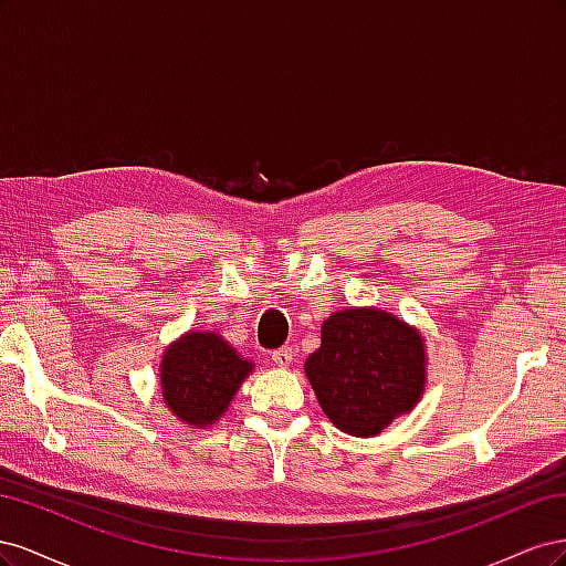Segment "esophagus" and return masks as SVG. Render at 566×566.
<instances>
[{
  "mask_svg": "<svg viewBox=\"0 0 566 566\" xmlns=\"http://www.w3.org/2000/svg\"><path fill=\"white\" fill-rule=\"evenodd\" d=\"M271 358H273V364H276L279 368H290V364H293V358H295V352L290 349V347H283V349L273 352Z\"/></svg>",
  "mask_w": 566,
  "mask_h": 566,
  "instance_id": "1",
  "label": "esophagus"
}]
</instances>
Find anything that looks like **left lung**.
<instances>
[{
    "label": "left lung",
    "instance_id": "8db88e82",
    "mask_svg": "<svg viewBox=\"0 0 566 566\" xmlns=\"http://www.w3.org/2000/svg\"><path fill=\"white\" fill-rule=\"evenodd\" d=\"M328 420L352 437H378L418 406L427 347L418 328L378 306H347L321 325V347L304 361Z\"/></svg>",
    "mask_w": 566,
    "mask_h": 566
}]
</instances>
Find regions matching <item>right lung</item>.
I'll list each match as a JSON object with an SVG mask.
<instances>
[{
  "label": "right lung",
  "mask_w": 566,
  "mask_h": 566,
  "mask_svg": "<svg viewBox=\"0 0 566 566\" xmlns=\"http://www.w3.org/2000/svg\"><path fill=\"white\" fill-rule=\"evenodd\" d=\"M254 364L214 331H188L169 342L160 361V394L175 418L210 430L231 406Z\"/></svg>",
  "instance_id": "right-lung-1"
}]
</instances>
